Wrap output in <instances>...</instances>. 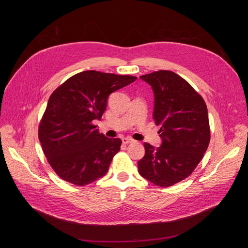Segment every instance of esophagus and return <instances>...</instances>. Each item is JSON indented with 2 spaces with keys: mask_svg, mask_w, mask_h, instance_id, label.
Masks as SVG:
<instances>
[{
  "mask_svg": "<svg viewBox=\"0 0 248 248\" xmlns=\"http://www.w3.org/2000/svg\"><path fill=\"white\" fill-rule=\"evenodd\" d=\"M122 141H123L124 144H128V143H132L134 140L131 139V138H129V137H124V138L122 139Z\"/></svg>",
  "mask_w": 248,
  "mask_h": 248,
  "instance_id": "1",
  "label": "esophagus"
}]
</instances>
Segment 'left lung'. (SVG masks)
Wrapping results in <instances>:
<instances>
[{"instance_id": "obj_1", "label": "left lung", "mask_w": 248, "mask_h": 248, "mask_svg": "<svg viewBox=\"0 0 248 248\" xmlns=\"http://www.w3.org/2000/svg\"><path fill=\"white\" fill-rule=\"evenodd\" d=\"M154 92L153 120L160 125L162 144L144 143L138 161L141 176L167 187L188 178L202 160L210 142L207 106L193 87L170 70L141 76Z\"/></svg>"}]
</instances>
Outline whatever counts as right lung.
Here are the masks:
<instances>
[{
	"mask_svg": "<svg viewBox=\"0 0 248 248\" xmlns=\"http://www.w3.org/2000/svg\"><path fill=\"white\" fill-rule=\"evenodd\" d=\"M136 78L85 70L52 93L38 137L50 166L62 180L83 186L108 171L122 140L100 133L93 121L101 120L111 93Z\"/></svg>",
	"mask_w": 248,
	"mask_h": 248,
	"instance_id": "add662e5",
	"label": "right lung"
}]
</instances>
